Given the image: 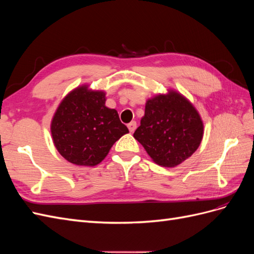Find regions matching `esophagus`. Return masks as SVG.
Returning <instances> with one entry per match:
<instances>
[{
	"label": "esophagus",
	"instance_id": "obj_1",
	"mask_svg": "<svg viewBox=\"0 0 254 254\" xmlns=\"http://www.w3.org/2000/svg\"><path fill=\"white\" fill-rule=\"evenodd\" d=\"M135 128H136V122H134V121L130 122L129 124H128V129H129V131H130V132H133L134 130H135Z\"/></svg>",
	"mask_w": 254,
	"mask_h": 254
}]
</instances>
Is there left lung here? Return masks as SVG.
I'll use <instances>...</instances> for the list:
<instances>
[{"mask_svg": "<svg viewBox=\"0 0 254 254\" xmlns=\"http://www.w3.org/2000/svg\"><path fill=\"white\" fill-rule=\"evenodd\" d=\"M155 163L175 167L197 150L203 136V123L187 97L168 90L149 98L141 125L133 133Z\"/></svg>", "mask_w": 254, "mask_h": 254, "instance_id": "1", "label": "left lung"}]
</instances>
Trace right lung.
I'll list each match as a JSON object with an SVG mask.
<instances>
[{
  "label": "right lung",
  "mask_w": 254,
  "mask_h": 254,
  "mask_svg": "<svg viewBox=\"0 0 254 254\" xmlns=\"http://www.w3.org/2000/svg\"><path fill=\"white\" fill-rule=\"evenodd\" d=\"M105 103L104 91H92L83 84L59 104L51 123V132L54 145L68 162L95 166L108 155L113 144L129 132L118 111Z\"/></svg>",
  "instance_id": "1"
}]
</instances>
